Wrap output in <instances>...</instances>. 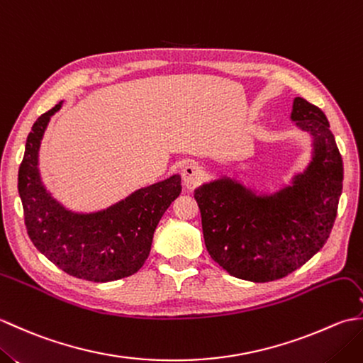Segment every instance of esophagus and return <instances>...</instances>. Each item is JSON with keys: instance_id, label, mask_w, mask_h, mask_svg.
<instances>
[{"instance_id": "34e87169", "label": "esophagus", "mask_w": 363, "mask_h": 363, "mask_svg": "<svg viewBox=\"0 0 363 363\" xmlns=\"http://www.w3.org/2000/svg\"><path fill=\"white\" fill-rule=\"evenodd\" d=\"M204 176L203 167H199L196 162H189V164L182 168V179L187 189H195L199 182H201Z\"/></svg>"}]
</instances>
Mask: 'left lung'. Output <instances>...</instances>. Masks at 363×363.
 I'll use <instances>...</instances> for the list:
<instances>
[{"mask_svg":"<svg viewBox=\"0 0 363 363\" xmlns=\"http://www.w3.org/2000/svg\"><path fill=\"white\" fill-rule=\"evenodd\" d=\"M291 120L315 140V154L293 186L256 196L220 179L195 190L206 248L230 276L252 282L281 279L326 243L337 217L343 160L320 107L295 98Z\"/></svg>","mask_w":363,"mask_h":363,"instance_id":"obj_1","label":"left lung"}]
</instances>
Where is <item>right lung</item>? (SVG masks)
Returning a JSON list of instances; mask_svg holds the SVG:
<instances>
[{
    "label": "right lung",
    "instance_id": "obj_1",
    "mask_svg": "<svg viewBox=\"0 0 363 363\" xmlns=\"http://www.w3.org/2000/svg\"><path fill=\"white\" fill-rule=\"evenodd\" d=\"M56 104L42 113L28 135L18 168L25 226L35 248L62 272L91 282L134 274L148 259L162 215L181 194V176L137 190L107 211L82 215L64 209L46 194L37 168L38 146Z\"/></svg>",
    "mask_w": 363,
    "mask_h": 363
}]
</instances>
